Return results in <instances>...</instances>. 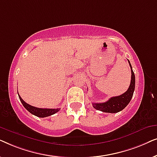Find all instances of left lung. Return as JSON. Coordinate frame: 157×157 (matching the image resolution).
<instances>
[{
  "mask_svg": "<svg viewBox=\"0 0 157 157\" xmlns=\"http://www.w3.org/2000/svg\"><path fill=\"white\" fill-rule=\"evenodd\" d=\"M128 61L132 71V78H131L130 86L127 91L121 95L110 98L106 102L92 103L94 109L106 113H117L123 110L129 104L135 89V75L132 70L130 61L128 60Z\"/></svg>",
  "mask_w": 157,
  "mask_h": 157,
  "instance_id": "left-lung-1",
  "label": "left lung"
}]
</instances>
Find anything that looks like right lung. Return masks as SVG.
<instances>
[{"label": "right lung", "mask_w": 157, "mask_h": 157, "mask_svg": "<svg viewBox=\"0 0 157 157\" xmlns=\"http://www.w3.org/2000/svg\"><path fill=\"white\" fill-rule=\"evenodd\" d=\"M19 98H20V101L22 103L23 106L25 107V109L27 111H29L30 113H32V114L38 117L44 118V117H49V116H51L54 114L56 112H58L61 109H41V108H37V107L33 106L31 105H30L27 103H25L24 101H23L20 95L18 94Z\"/></svg>", "instance_id": "obj_1"}]
</instances>
